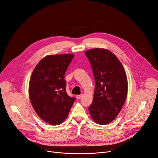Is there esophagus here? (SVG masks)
I'll list each match as a JSON object with an SVG mask.
<instances>
[{"mask_svg":"<svg viewBox=\"0 0 158 158\" xmlns=\"http://www.w3.org/2000/svg\"><path fill=\"white\" fill-rule=\"evenodd\" d=\"M82 96H83V95H82V94H81V95H76V98H77V99H81V98L82 97Z\"/></svg>","mask_w":158,"mask_h":158,"instance_id":"esophagus-1","label":"esophagus"}]
</instances>
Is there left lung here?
<instances>
[{"instance_id":"8db88e82","label":"left lung","mask_w":158,"mask_h":158,"mask_svg":"<svg viewBox=\"0 0 158 158\" xmlns=\"http://www.w3.org/2000/svg\"><path fill=\"white\" fill-rule=\"evenodd\" d=\"M85 53L95 82L89 114L95 123L105 125L115 119L125 103L128 92L127 74L120 60L108 50L95 48Z\"/></svg>"}]
</instances>
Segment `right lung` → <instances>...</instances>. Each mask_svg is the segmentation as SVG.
I'll return each instance as SVG.
<instances>
[{
    "instance_id": "1",
    "label": "right lung",
    "mask_w": 158,
    "mask_h": 158,
    "mask_svg": "<svg viewBox=\"0 0 158 158\" xmlns=\"http://www.w3.org/2000/svg\"><path fill=\"white\" fill-rule=\"evenodd\" d=\"M74 57L71 53L48 55L41 59L29 83L31 103L39 117L51 125H58L68 117L75 98L66 92L64 74Z\"/></svg>"
}]
</instances>
